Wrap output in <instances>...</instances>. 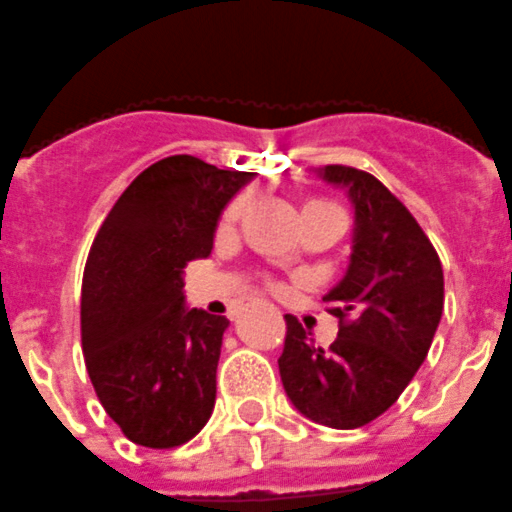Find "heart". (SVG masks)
<instances>
[{"label":"heart","instance_id":"b5f03b06","mask_svg":"<svg viewBox=\"0 0 512 512\" xmlns=\"http://www.w3.org/2000/svg\"><path fill=\"white\" fill-rule=\"evenodd\" d=\"M305 207H336V204L323 202V199H313V202H308V204H305ZM240 212H242V202L232 204V207H229V212L224 214V222H227V224L237 222V217H240Z\"/></svg>","mask_w":512,"mask_h":512}]
</instances>
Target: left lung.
<instances>
[{
	"instance_id": "obj_1",
	"label": "left lung",
	"mask_w": 512,
	"mask_h": 512,
	"mask_svg": "<svg viewBox=\"0 0 512 512\" xmlns=\"http://www.w3.org/2000/svg\"><path fill=\"white\" fill-rule=\"evenodd\" d=\"M356 209L351 265L323 298L338 338L315 346L298 318L285 315L280 379L300 414L333 429H356L399 399L427 358L444 308L437 250L404 204L369 171L331 164Z\"/></svg>"
}]
</instances>
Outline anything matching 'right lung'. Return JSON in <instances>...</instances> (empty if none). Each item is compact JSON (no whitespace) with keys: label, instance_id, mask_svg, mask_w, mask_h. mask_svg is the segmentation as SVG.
Here are the masks:
<instances>
[{"label":"right lung","instance_id":"1","mask_svg":"<svg viewBox=\"0 0 512 512\" xmlns=\"http://www.w3.org/2000/svg\"><path fill=\"white\" fill-rule=\"evenodd\" d=\"M255 179L169 156L131 181L100 224L83 272L85 369L131 442L171 450L212 417L224 315L184 308L181 272L209 257L222 209Z\"/></svg>","mask_w":512,"mask_h":512}]
</instances>
